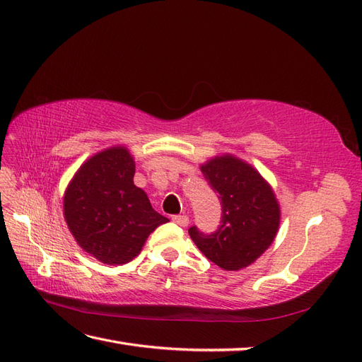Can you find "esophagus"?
Segmentation results:
<instances>
[{
  "mask_svg": "<svg viewBox=\"0 0 362 362\" xmlns=\"http://www.w3.org/2000/svg\"><path fill=\"white\" fill-rule=\"evenodd\" d=\"M171 221H173L174 223L180 225V226H187V225H188V222H189L188 216H182V214H175V216H171Z\"/></svg>",
  "mask_w": 362,
  "mask_h": 362,
  "instance_id": "34e87169",
  "label": "esophagus"
}]
</instances>
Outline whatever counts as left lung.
<instances>
[{
    "instance_id": "1",
    "label": "left lung",
    "mask_w": 362,
    "mask_h": 362,
    "mask_svg": "<svg viewBox=\"0 0 362 362\" xmlns=\"http://www.w3.org/2000/svg\"><path fill=\"white\" fill-rule=\"evenodd\" d=\"M200 170L221 200V225L209 234L194 225L189 236L211 262L228 272L240 270L272 245L279 228V205L260 174L239 158L217 157Z\"/></svg>"
}]
</instances>
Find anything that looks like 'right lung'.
<instances>
[{
  "instance_id": "obj_1",
  "label": "right lung",
  "mask_w": 362,
  "mask_h": 362,
  "mask_svg": "<svg viewBox=\"0 0 362 362\" xmlns=\"http://www.w3.org/2000/svg\"><path fill=\"white\" fill-rule=\"evenodd\" d=\"M134 173L128 149H106L80 168L64 194V219L74 238L107 265L129 262L149 234L168 222L134 185Z\"/></svg>"
}]
</instances>
